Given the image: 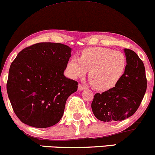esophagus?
<instances>
[{
    "instance_id": "1",
    "label": "esophagus",
    "mask_w": 155,
    "mask_h": 155,
    "mask_svg": "<svg viewBox=\"0 0 155 155\" xmlns=\"http://www.w3.org/2000/svg\"><path fill=\"white\" fill-rule=\"evenodd\" d=\"M86 88V87L85 86V85H82V84H79L78 85V90H80V91H83V90Z\"/></svg>"
}]
</instances>
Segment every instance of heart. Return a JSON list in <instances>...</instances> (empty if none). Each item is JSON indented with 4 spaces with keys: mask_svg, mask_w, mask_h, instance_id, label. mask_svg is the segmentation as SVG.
<instances>
[{
    "mask_svg": "<svg viewBox=\"0 0 155 155\" xmlns=\"http://www.w3.org/2000/svg\"><path fill=\"white\" fill-rule=\"evenodd\" d=\"M127 60L123 53L104 47L85 49L80 58L72 57L68 72L72 78L83 77L90 70L91 83L99 91H108L117 85L125 71Z\"/></svg>",
    "mask_w": 155,
    "mask_h": 155,
    "instance_id": "obj_1",
    "label": "heart"
}]
</instances>
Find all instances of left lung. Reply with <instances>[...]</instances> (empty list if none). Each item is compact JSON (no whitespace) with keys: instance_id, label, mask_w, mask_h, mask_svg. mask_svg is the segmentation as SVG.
<instances>
[{"instance_id":"1","label":"left lung","mask_w":155,"mask_h":155,"mask_svg":"<svg viewBox=\"0 0 155 155\" xmlns=\"http://www.w3.org/2000/svg\"><path fill=\"white\" fill-rule=\"evenodd\" d=\"M125 71L117 85L102 93H95L91 104L93 114L105 122L122 121L137 111L147 90L145 68L136 52L124 49Z\"/></svg>"}]
</instances>
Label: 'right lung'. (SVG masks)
Instances as JSON below:
<instances>
[{"label": "right lung", "mask_w": 155, "mask_h": 155, "mask_svg": "<svg viewBox=\"0 0 155 155\" xmlns=\"http://www.w3.org/2000/svg\"><path fill=\"white\" fill-rule=\"evenodd\" d=\"M70 52L60 43H37L22 49L11 63L7 93L24 124L47 128L60 121L67 99L78 90V82L64 76Z\"/></svg>", "instance_id": "1"}]
</instances>
